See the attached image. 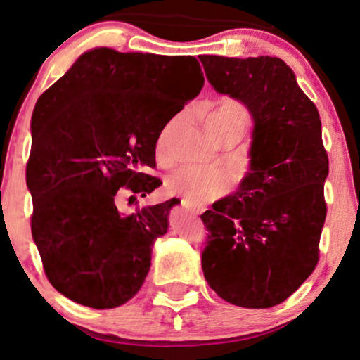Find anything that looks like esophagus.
Returning a JSON list of instances; mask_svg holds the SVG:
<instances>
[{"label": "esophagus", "mask_w": 360, "mask_h": 360, "mask_svg": "<svg viewBox=\"0 0 360 360\" xmlns=\"http://www.w3.org/2000/svg\"><path fill=\"white\" fill-rule=\"evenodd\" d=\"M181 204H183V207L186 209V210H191V212H195V207H193V205H191L188 200H181Z\"/></svg>", "instance_id": "34e87169"}]
</instances>
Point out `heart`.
I'll use <instances>...</instances> for the list:
<instances>
[{"instance_id": "obj_1", "label": "heart", "mask_w": 360, "mask_h": 360, "mask_svg": "<svg viewBox=\"0 0 360 360\" xmlns=\"http://www.w3.org/2000/svg\"><path fill=\"white\" fill-rule=\"evenodd\" d=\"M248 123V112L238 100L224 98L205 118V127L210 135L237 131L242 133ZM167 130L162 131L158 143V151L165 150ZM232 186V177L220 169H204L198 166H186L167 177L166 189L179 195L189 204L202 205L224 195Z\"/></svg>"}]
</instances>
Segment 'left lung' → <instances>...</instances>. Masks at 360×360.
<instances>
[{"label":"left lung","mask_w":360,"mask_h":360,"mask_svg":"<svg viewBox=\"0 0 360 360\" xmlns=\"http://www.w3.org/2000/svg\"><path fill=\"white\" fill-rule=\"evenodd\" d=\"M199 59L215 92L242 102L253 120L245 177L200 215L207 229L205 281L229 303L271 308L319 260L329 160L318 108L278 57Z\"/></svg>","instance_id":"8db88e82"}]
</instances>
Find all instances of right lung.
Instances as JSON below:
<instances>
[{
  "instance_id": "1",
  "label": "right lung",
  "mask_w": 360,
  "mask_h": 360,
  "mask_svg": "<svg viewBox=\"0 0 360 360\" xmlns=\"http://www.w3.org/2000/svg\"><path fill=\"white\" fill-rule=\"evenodd\" d=\"M202 87L193 56L95 47L37 100L26 166L31 232L59 293L108 309L140 291L176 200L122 214L118 189L136 199L160 188L143 171L156 166L162 128Z\"/></svg>"
}]
</instances>
